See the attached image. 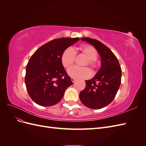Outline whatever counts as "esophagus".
Segmentation results:
<instances>
[{
	"instance_id": "esophagus-1",
	"label": "esophagus",
	"mask_w": 146,
	"mask_h": 146,
	"mask_svg": "<svg viewBox=\"0 0 146 146\" xmlns=\"http://www.w3.org/2000/svg\"><path fill=\"white\" fill-rule=\"evenodd\" d=\"M71 80H72V82H74L76 81V79L74 78H71Z\"/></svg>"
}]
</instances>
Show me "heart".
Masks as SVG:
<instances>
[{
	"mask_svg": "<svg viewBox=\"0 0 146 146\" xmlns=\"http://www.w3.org/2000/svg\"><path fill=\"white\" fill-rule=\"evenodd\" d=\"M78 50L87 57L85 65L88 64L92 69H95L97 66L96 59L98 56V52L96 48L91 45L83 44L79 47ZM75 58L76 53L71 48H67L61 54V62L63 67L69 68L73 65ZM68 74L70 77L74 78H87L91 76V72L88 68L74 66L68 69Z\"/></svg>",
	"mask_w": 146,
	"mask_h": 146,
	"instance_id": "1",
	"label": "heart"
}]
</instances>
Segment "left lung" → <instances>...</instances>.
I'll use <instances>...</instances> for the list:
<instances>
[{
    "label": "left lung",
    "mask_w": 146,
    "mask_h": 146,
    "mask_svg": "<svg viewBox=\"0 0 146 146\" xmlns=\"http://www.w3.org/2000/svg\"><path fill=\"white\" fill-rule=\"evenodd\" d=\"M98 52L102 65L91 80H86V87L79 94L82 103L91 109L102 108L111 102L121 82L122 70L116 56L103 43L90 38H83Z\"/></svg>",
    "instance_id": "obj_1"
}]
</instances>
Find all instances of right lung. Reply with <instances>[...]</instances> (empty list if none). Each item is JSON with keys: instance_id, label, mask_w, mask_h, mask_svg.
Instances as JSON below:
<instances>
[{"instance_id": "add662e5", "label": "right lung", "mask_w": 146, "mask_h": 146, "mask_svg": "<svg viewBox=\"0 0 146 146\" xmlns=\"http://www.w3.org/2000/svg\"><path fill=\"white\" fill-rule=\"evenodd\" d=\"M78 38L55 39L35 51L26 66L25 83L35 103L49 107L58 103L67 88L73 83L61 62L63 51Z\"/></svg>"}]
</instances>
